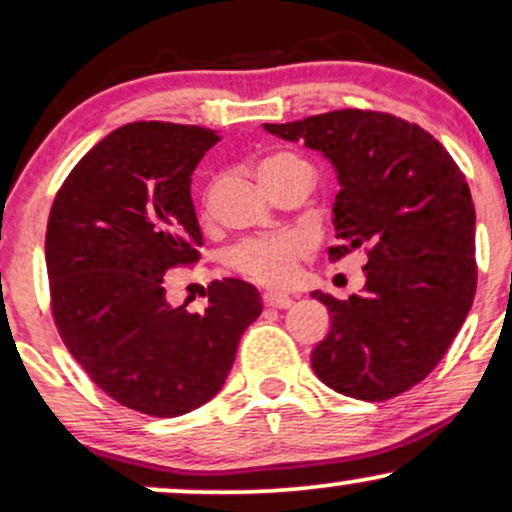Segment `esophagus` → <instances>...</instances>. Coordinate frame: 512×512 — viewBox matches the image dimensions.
Wrapping results in <instances>:
<instances>
[{"label":"esophagus","instance_id":"esophagus-1","mask_svg":"<svg viewBox=\"0 0 512 512\" xmlns=\"http://www.w3.org/2000/svg\"><path fill=\"white\" fill-rule=\"evenodd\" d=\"M292 296L285 294V292H266L263 294V304L268 308H289L292 306Z\"/></svg>","mask_w":512,"mask_h":512}]
</instances>
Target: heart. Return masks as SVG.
Masks as SVG:
<instances>
[{
	"label": "heart",
	"mask_w": 512,
	"mask_h": 512,
	"mask_svg": "<svg viewBox=\"0 0 512 512\" xmlns=\"http://www.w3.org/2000/svg\"><path fill=\"white\" fill-rule=\"evenodd\" d=\"M296 173H313L311 163L294 151H273L258 161V175L263 185L275 189L282 180ZM306 242L299 235H268L244 239L225 251V266L266 287L287 285L296 273V263L304 256Z\"/></svg>",
	"instance_id": "obj_1"
}]
</instances>
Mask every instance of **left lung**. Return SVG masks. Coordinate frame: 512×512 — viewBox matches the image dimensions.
<instances>
[{
  "instance_id": "left-lung-1",
  "label": "left lung",
  "mask_w": 512,
  "mask_h": 512,
  "mask_svg": "<svg viewBox=\"0 0 512 512\" xmlns=\"http://www.w3.org/2000/svg\"><path fill=\"white\" fill-rule=\"evenodd\" d=\"M263 128L337 168L330 261L368 256L361 294L313 292L330 311V332L311 353L315 375L351 399H394L437 368L475 299L465 175L430 132L391 113L339 109Z\"/></svg>"
}]
</instances>
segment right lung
Wrapping results in <instances>:
<instances>
[{
	"label": "right lung",
	"instance_id": "obj_1",
	"mask_svg": "<svg viewBox=\"0 0 512 512\" xmlns=\"http://www.w3.org/2000/svg\"><path fill=\"white\" fill-rule=\"evenodd\" d=\"M218 140L199 125H123L82 156L49 211L44 256L63 344L104 394L154 418L211 401L263 311L237 277L211 282L201 313L166 301L163 275L199 263L189 185Z\"/></svg>",
	"mask_w": 512,
	"mask_h": 512
}]
</instances>
